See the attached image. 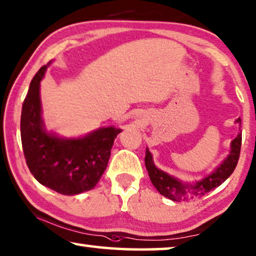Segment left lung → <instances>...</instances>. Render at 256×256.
<instances>
[{
	"instance_id": "8db88e82",
	"label": "left lung",
	"mask_w": 256,
	"mask_h": 256,
	"mask_svg": "<svg viewBox=\"0 0 256 256\" xmlns=\"http://www.w3.org/2000/svg\"><path fill=\"white\" fill-rule=\"evenodd\" d=\"M236 124L242 126V119L238 118ZM240 149H242V132L236 136L231 142V150L228 157L214 170L212 172L203 179L195 182H184L178 178L170 176L154 165L152 154L146 148V168L149 173L150 180L154 186L162 196L176 202H184L194 198H201L206 192L220 186L234 171L239 160Z\"/></svg>"
}]
</instances>
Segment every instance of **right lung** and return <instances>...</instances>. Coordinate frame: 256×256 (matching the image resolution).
Masks as SVG:
<instances>
[{"label":"right lung","mask_w":256,"mask_h":256,"mask_svg":"<svg viewBox=\"0 0 256 256\" xmlns=\"http://www.w3.org/2000/svg\"><path fill=\"white\" fill-rule=\"evenodd\" d=\"M50 64L42 66L30 84L22 107V146L30 171L40 184L60 194L77 195L94 188L100 180L122 129L110 126L69 138L48 132L42 119L40 82Z\"/></svg>","instance_id":"obj_1"}]
</instances>
